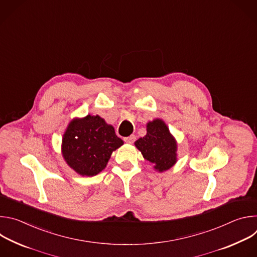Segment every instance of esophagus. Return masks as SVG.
<instances>
[{"label":"esophagus","instance_id":"1","mask_svg":"<svg viewBox=\"0 0 257 257\" xmlns=\"http://www.w3.org/2000/svg\"><path fill=\"white\" fill-rule=\"evenodd\" d=\"M124 140H125V142L131 144V143H133V142L136 140V137H135V135H130V136H128V137H125Z\"/></svg>","mask_w":257,"mask_h":257}]
</instances>
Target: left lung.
I'll use <instances>...</instances> for the list:
<instances>
[{
	"mask_svg": "<svg viewBox=\"0 0 257 257\" xmlns=\"http://www.w3.org/2000/svg\"><path fill=\"white\" fill-rule=\"evenodd\" d=\"M134 144L157 172H165L177 163V141L162 119L150 121L146 125V135Z\"/></svg>",
	"mask_w": 257,
	"mask_h": 257,
	"instance_id": "8db88e82",
	"label": "left lung"
}]
</instances>
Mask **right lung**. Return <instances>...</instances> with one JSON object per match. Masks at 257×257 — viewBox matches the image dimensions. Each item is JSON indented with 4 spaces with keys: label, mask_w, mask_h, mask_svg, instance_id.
I'll list each match as a JSON object with an SVG mask.
<instances>
[{
    "label": "right lung",
    "mask_w": 257,
    "mask_h": 257,
    "mask_svg": "<svg viewBox=\"0 0 257 257\" xmlns=\"http://www.w3.org/2000/svg\"><path fill=\"white\" fill-rule=\"evenodd\" d=\"M123 143L104 119L87 115L68 124L62 139V156L77 174L92 177L106 167L113 152Z\"/></svg>",
    "instance_id": "obj_1"
}]
</instances>
